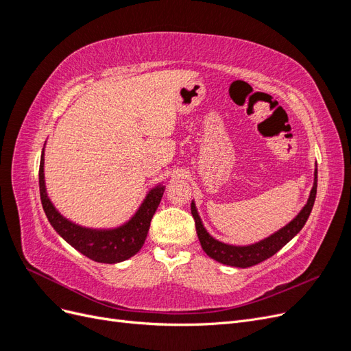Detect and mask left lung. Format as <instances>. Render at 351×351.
I'll list each match as a JSON object with an SVG mask.
<instances>
[{"instance_id": "1", "label": "left lung", "mask_w": 351, "mask_h": 351, "mask_svg": "<svg viewBox=\"0 0 351 351\" xmlns=\"http://www.w3.org/2000/svg\"><path fill=\"white\" fill-rule=\"evenodd\" d=\"M316 187H317V168L315 169V182L311 190V196L307 199V204L304 205V208L299 212V215H297L290 224H287L284 228L278 230L275 234L269 236L265 240H261L259 243L250 244V246H231V244L221 243L214 237H210L208 234V231L205 230L204 224H202L200 217L195 206V202H192V215L195 218L196 232H197L202 249H204L205 253L212 259H215L224 265H230V267H237V268H249V267H253V265H258L263 261H267L268 258L274 256V254L277 253L281 247H284L285 244L303 228L315 204Z\"/></svg>"}]
</instances>
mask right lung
I'll return each mask as SVG.
<instances>
[{
	"label": "right lung",
	"mask_w": 351,
	"mask_h": 351,
	"mask_svg": "<svg viewBox=\"0 0 351 351\" xmlns=\"http://www.w3.org/2000/svg\"><path fill=\"white\" fill-rule=\"evenodd\" d=\"M164 186L152 189L136 215L115 230H90L73 224L58 214L47 196L44 180V152L39 165V192L48 221L58 234L84 256L101 263H117L132 258L146 240L155 210L164 195Z\"/></svg>",
	"instance_id": "right-lung-1"
}]
</instances>
